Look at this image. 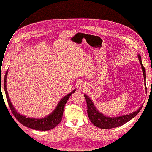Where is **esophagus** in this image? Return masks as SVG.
Returning a JSON list of instances; mask_svg holds the SVG:
<instances>
[{
    "label": "esophagus",
    "instance_id": "esophagus-1",
    "mask_svg": "<svg viewBox=\"0 0 152 152\" xmlns=\"http://www.w3.org/2000/svg\"><path fill=\"white\" fill-rule=\"evenodd\" d=\"M84 87H83V86H80V89H84Z\"/></svg>",
    "mask_w": 152,
    "mask_h": 152
}]
</instances>
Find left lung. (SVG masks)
Returning a JSON list of instances; mask_svg holds the SVG:
<instances>
[{
    "mask_svg": "<svg viewBox=\"0 0 152 152\" xmlns=\"http://www.w3.org/2000/svg\"><path fill=\"white\" fill-rule=\"evenodd\" d=\"M138 58H139V61L141 65L142 72H143L145 83L146 84L145 68L142 65L141 56L140 54H138ZM84 97L86 100L87 106V113H88V117L90 119V121L95 126L101 129H108L117 127L123 125L124 124H126L128 121L131 120L132 118H134L136 115L140 112V110L142 108V107H141V108H140L138 110H137V111L132 112L129 115H123V116L118 117H108L104 116L102 113H99L98 110L96 109L93 102H92V101L89 99L88 96L85 94Z\"/></svg>",
    "mask_w": 152,
    "mask_h": 152,
    "instance_id": "1",
    "label": "left lung"
}]
</instances>
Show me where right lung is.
<instances>
[{
	"label": "right lung",
	"mask_w": 152,
	"mask_h": 152,
	"mask_svg": "<svg viewBox=\"0 0 152 152\" xmlns=\"http://www.w3.org/2000/svg\"><path fill=\"white\" fill-rule=\"evenodd\" d=\"M7 76V70L6 72L5 77H4V91H5L6 98L7 100V103L9 106H10V109L13 114V115L15 117L17 120L19 121L23 125L28 127L29 128L33 129L39 130V131H49L53 129L58 124L61 122L64 108L68 98L72 95V93H74L75 89L70 94L66 95L65 97H64L60 102H59L57 107L54 110L53 113H50L49 116L45 117L44 118L36 119V118H31L29 117H26L23 116L20 113H18L14 108L12 106L10 99L9 98L7 94V88H6V79Z\"/></svg>",
	"instance_id": "right-lung-1"
}]
</instances>
